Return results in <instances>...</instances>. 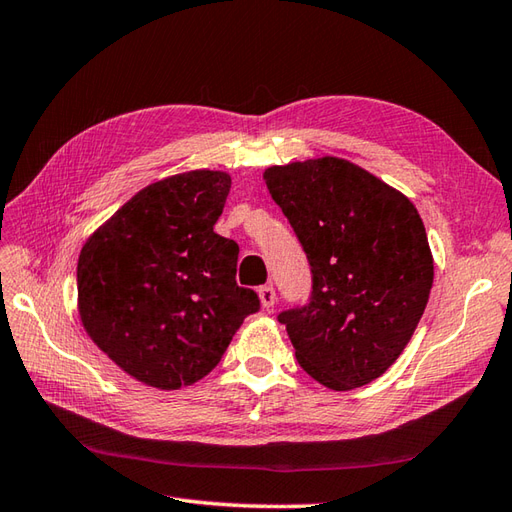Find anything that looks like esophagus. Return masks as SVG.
I'll return each mask as SVG.
<instances>
[{
	"label": "esophagus",
	"instance_id": "obj_1",
	"mask_svg": "<svg viewBox=\"0 0 512 512\" xmlns=\"http://www.w3.org/2000/svg\"><path fill=\"white\" fill-rule=\"evenodd\" d=\"M257 294H259V303H261V307H264V310H270V307L275 305V301H277V294H275V288H272V285H261Z\"/></svg>",
	"mask_w": 512,
	"mask_h": 512
}]
</instances>
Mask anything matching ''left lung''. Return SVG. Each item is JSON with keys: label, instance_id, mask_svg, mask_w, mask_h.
Wrapping results in <instances>:
<instances>
[{"label": "left lung", "instance_id": "1", "mask_svg": "<svg viewBox=\"0 0 512 512\" xmlns=\"http://www.w3.org/2000/svg\"><path fill=\"white\" fill-rule=\"evenodd\" d=\"M272 200L312 266V301L279 314L296 360L318 384L353 390L406 349L434 281L417 207L399 189L340 157L272 165Z\"/></svg>", "mask_w": 512, "mask_h": 512}]
</instances>
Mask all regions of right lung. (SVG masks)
<instances>
[{
  "label": "right lung",
  "mask_w": 512,
  "mask_h": 512,
  "mask_svg": "<svg viewBox=\"0 0 512 512\" xmlns=\"http://www.w3.org/2000/svg\"><path fill=\"white\" fill-rule=\"evenodd\" d=\"M231 189L222 170L150 183L82 244L78 314L89 338L137 382L178 390L209 375L248 314L233 240L213 231Z\"/></svg>",
  "instance_id": "1"
}]
</instances>
